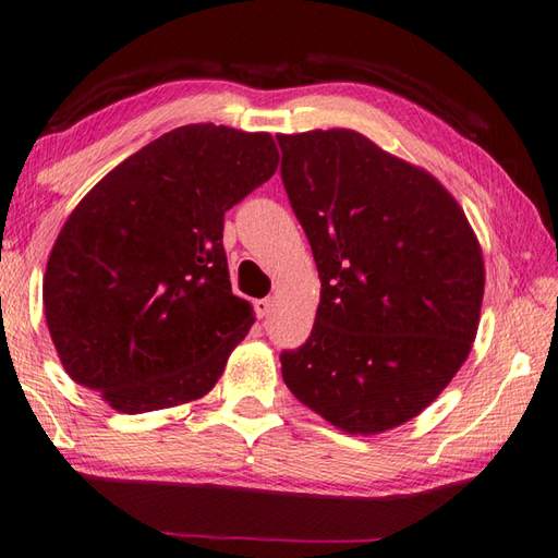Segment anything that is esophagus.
<instances>
[{
	"instance_id": "34e87169",
	"label": "esophagus",
	"mask_w": 558,
	"mask_h": 558,
	"mask_svg": "<svg viewBox=\"0 0 558 558\" xmlns=\"http://www.w3.org/2000/svg\"><path fill=\"white\" fill-rule=\"evenodd\" d=\"M271 308H275V301H271V299H259V301H255V315H257V317H267Z\"/></svg>"
}]
</instances>
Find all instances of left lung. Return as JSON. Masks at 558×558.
<instances>
[{"label":"left lung","mask_w":558,"mask_h":558,"mask_svg":"<svg viewBox=\"0 0 558 558\" xmlns=\"http://www.w3.org/2000/svg\"><path fill=\"white\" fill-rule=\"evenodd\" d=\"M277 142L323 281L311 337L279 356L283 383L347 434L400 426L470 356L484 295L476 235L434 175L354 130Z\"/></svg>","instance_id":"1"}]
</instances>
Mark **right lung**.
Returning a JSON list of instances; mask_svg holds the SVG:
<instances>
[{
	"instance_id": "right-lung-1",
	"label": "right lung",
	"mask_w": 558,
	"mask_h": 558,
	"mask_svg": "<svg viewBox=\"0 0 558 558\" xmlns=\"http://www.w3.org/2000/svg\"><path fill=\"white\" fill-rule=\"evenodd\" d=\"M277 163L267 132L185 124L76 204L43 281L50 337L74 383L124 414L214 388L255 323L231 291L223 214Z\"/></svg>"
}]
</instances>
